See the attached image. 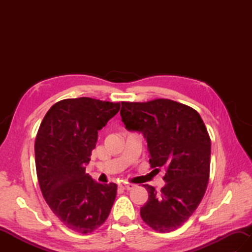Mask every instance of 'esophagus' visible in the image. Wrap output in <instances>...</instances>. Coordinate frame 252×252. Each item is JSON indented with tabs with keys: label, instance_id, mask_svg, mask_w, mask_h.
<instances>
[{
	"label": "esophagus",
	"instance_id": "esophagus-1",
	"mask_svg": "<svg viewBox=\"0 0 252 252\" xmlns=\"http://www.w3.org/2000/svg\"><path fill=\"white\" fill-rule=\"evenodd\" d=\"M119 187H120V189H122L130 190V189H133V187H134V185H133V184H127V183H120Z\"/></svg>",
	"mask_w": 252,
	"mask_h": 252
}]
</instances>
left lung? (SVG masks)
<instances>
[{
	"instance_id": "8db88e82",
	"label": "left lung",
	"mask_w": 252,
	"mask_h": 252,
	"mask_svg": "<svg viewBox=\"0 0 252 252\" xmlns=\"http://www.w3.org/2000/svg\"><path fill=\"white\" fill-rule=\"evenodd\" d=\"M121 105L126 130L141 132L146 138L151 167L167 171L160 191L144 185L148 200L141 208V217L155 231L172 232L189 220L206 192L210 136L200 115L178 101L158 98Z\"/></svg>"
}]
</instances>
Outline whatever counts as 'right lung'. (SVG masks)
I'll use <instances>...</instances> for the list:
<instances>
[{
  "mask_svg": "<svg viewBox=\"0 0 252 252\" xmlns=\"http://www.w3.org/2000/svg\"><path fill=\"white\" fill-rule=\"evenodd\" d=\"M120 103L91 97L57 101L46 112L34 144L40 189L54 215L74 232L89 234L108 218L115 183L100 184L85 173L103 129Z\"/></svg>",
  "mask_w": 252,
  "mask_h": 252,
  "instance_id": "obj_1",
  "label": "right lung"
}]
</instances>
